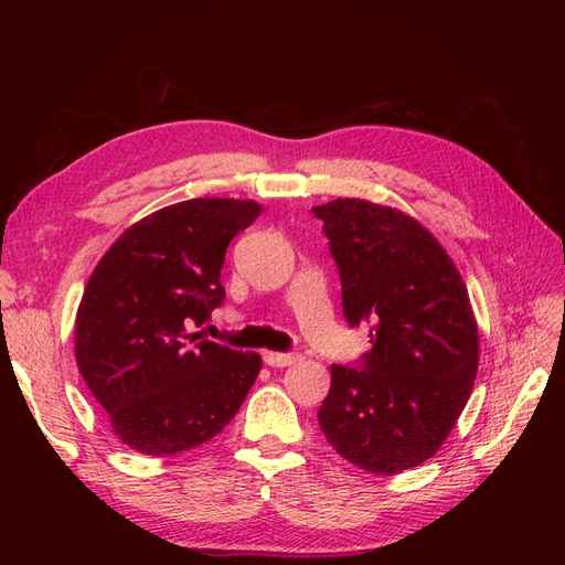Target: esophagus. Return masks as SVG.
Masks as SVG:
<instances>
[{
	"mask_svg": "<svg viewBox=\"0 0 565 565\" xmlns=\"http://www.w3.org/2000/svg\"><path fill=\"white\" fill-rule=\"evenodd\" d=\"M299 361V353H276V351H266L264 353V363L268 367H287Z\"/></svg>",
	"mask_w": 565,
	"mask_h": 565,
	"instance_id": "34e87169",
	"label": "esophagus"
}]
</instances>
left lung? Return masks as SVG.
Masks as SVG:
<instances>
[{
	"mask_svg": "<svg viewBox=\"0 0 565 565\" xmlns=\"http://www.w3.org/2000/svg\"><path fill=\"white\" fill-rule=\"evenodd\" d=\"M339 268L341 309L372 349L332 365L318 409L330 446L355 467L398 473L429 459L465 409L478 370L467 285L419 221L367 200L313 207Z\"/></svg>",
	"mask_w": 565,
	"mask_h": 565,
	"instance_id": "left-lung-1",
	"label": "left lung"
}]
</instances>
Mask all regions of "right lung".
<instances>
[{
    "label": "right lung",
    "instance_id": "right-lung-1",
    "mask_svg": "<svg viewBox=\"0 0 565 565\" xmlns=\"http://www.w3.org/2000/svg\"><path fill=\"white\" fill-rule=\"evenodd\" d=\"M259 212L252 200L226 198L169 204L127 228L94 268L77 311L75 355L131 450H191L241 409L262 355L191 330L224 303L226 249Z\"/></svg>",
    "mask_w": 565,
    "mask_h": 565
}]
</instances>
